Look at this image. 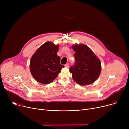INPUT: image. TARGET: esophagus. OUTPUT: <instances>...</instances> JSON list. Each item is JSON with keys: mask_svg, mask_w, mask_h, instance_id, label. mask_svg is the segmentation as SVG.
I'll use <instances>...</instances> for the list:
<instances>
[{"mask_svg": "<svg viewBox=\"0 0 129 129\" xmlns=\"http://www.w3.org/2000/svg\"><path fill=\"white\" fill-rule=\"evenodd\" d=\"M65 67H67V68H68V67H69V63H67L65 65Z\"/></svg>", "mask_w": 129, "mask_h": 129, "instance_id": "1", "label": "esophagus"}]
</instances>
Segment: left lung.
Masks as SVG:
<instances>
[{
    "instance_id": "1",
    "label": "left lung",
    "mask_w": 129,
    "mask_h": 129,
    "mask_svg": "<svg viewBox=\"0 0 129 129\" xmlns=\"http://www.w3.org/2000/svg\"><path fill=\"white\" fill-rule=\"evenodd\" d=\"M72 47L75 52V63L70 68V72L74 80L83 86L92 84L100 74V60L86 45L75 44L72 45Z\"/></svg>"
}]
</instances>
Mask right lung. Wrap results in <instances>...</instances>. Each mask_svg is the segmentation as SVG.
<instances>
[{
    "label": "right lung",
    "instance_id": "obj_1",
    "mask_svg": "<svg viewBox=\"0 0 129 129\" xmlns=\"http://www.w3.org/2000/svg\"><path fill=\"white\" fill-rule=\"evenodd\" d=\"M59 45L47 42L41 46L33 54L30 63L32 76L43 84L51 83L58 76L64 66L60 64V57L57 55Z\"/></svg>",
    "mask_w": 129,
    "mask_h": 129
}]
</instances>
